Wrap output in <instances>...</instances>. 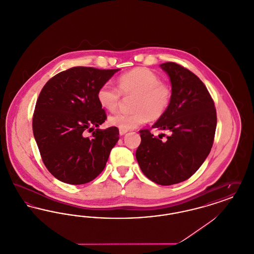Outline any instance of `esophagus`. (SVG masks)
<instances>
[{
  "label": "esophagus",
  "mask_w": 254,
  "mask_h": 254,
  "mask_svg": "<svg viewBox=\"0 0 254 254\" xmlns=\"http://www.w3.org/2000/svg\"><path fill=\"white\" fill-rule=\"evenodd\" d=\"M127 132V130H126V129H121V128L119 129V133H120V135H122V136L125 135Z\"/></svg>",
  "instance_id": "esophagus-1"
}]
</instances>
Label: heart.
<instances>
[{"label": "heart", "instance_id": "heart-1", "mask_svg": "<svg viewBox=\"0 0 254 254\" xmlns=\"http://www.w3.org/2000/svg\"><path fill=\"white\" fill-rule=\"evenodd\" d=\"M122 94L135 95L131 113L117 112L109 118V125L130 130L145 124L150 118L157 120L170 107L172 87L160 81L157 74L146 67H135L118 78V87L110 82L101 85L97 91L99 104L109 111L118 108Z\"/></svg>", "mask_w": 254, "mask_h": 254}]
</instances>
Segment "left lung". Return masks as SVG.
<instances>
[{"mask_svg":"<svg viewBox=\"0 0 254 254\" xmlns=\"http://www.w3.org/2000/svg\"><path fill=\"white\" fill-rule=\"evenodd\" d=\"M160 66L169 75L173 97L152 127L168 130L169 136L140 130L136 159L149 180L170 186L189 179L202 166L213 145L217 116L212 98L194 73L172 62Z\"/></svg>","mask_w":254,"mask_h":254,"instance_id":"obj_1","label":"left lung"}]
</instances>
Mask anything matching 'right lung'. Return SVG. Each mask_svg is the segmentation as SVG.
<instances>
[{
  "instance_id": "1",
  "label": "right lung",
  "mask_w": 254,
  "mask_h": 254,
  "mask_svg": "<svg viewBox=\"0 0 254 254\" xmlns=\"http://www.w3.org/2000/svg\"><path fill=\"white\" fill-rule=\"evenodd\" d=\"M118 70L75 66L56 74L41 90L33 134L46 168L61 182L83 185L105 169L119 129L97 128L91 137L85 131L107 120L97 91Z\"/></svg>"
}]
</instances>
